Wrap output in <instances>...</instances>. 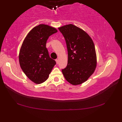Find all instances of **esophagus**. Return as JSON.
<instances>
[{
  "label": "esophagus",
  "mask_w": 122,
  "mask_h": 122,
  "mask_svg": "<svg viewBox=\"0 0 122 122\" xmlns=\"http://www.w3.org/2000/svg\"><path fill=\"white\" fill-rule=\"evenodd\" d=\"M56 64H58L59 63V60H58V59H56Z\"/></svg>",
  "instance_id": "obj_1"
}]
</instances>
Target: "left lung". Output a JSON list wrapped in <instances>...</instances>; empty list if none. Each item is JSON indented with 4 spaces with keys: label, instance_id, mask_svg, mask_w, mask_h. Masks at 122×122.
Returning <instances> with one entry per match:
<instances>
[{
    "label": "left lung",
    "instance_id": "left-lung-1",
    "mask_svg": "<svg viewBox=\"0 0 122 122\" xmlns=\"http://www.w3.org/2000/svg\"><path fill=\"white\" fill-rule=\"evenodd\" d=\"M59 30L65 39L68 55V64L62 72L70 83L82 84L94 73L97 66L94 44L86 32L72 24Z\"/></svg>",
    "mask_w": 122,
    "mask_h": 122
}]
</instances>
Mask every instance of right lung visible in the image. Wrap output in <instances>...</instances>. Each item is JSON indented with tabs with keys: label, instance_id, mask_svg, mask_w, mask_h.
I'll return each instance as SVG.
<instances>
[{
	"label": "right lung",
	"instance_id": "right-lung-1",
	"mask_svg": "<svg viewBox=\"0 0 122 122\" xmlns=\"http://www.w3.org/2000/svg\"><path fill=\"white\" fill-rule=\"evenodd\" d=\"M56 28L41 24L28 33L20 49V67L27 76L36 84L48 79L56 62L49 56L46 48L49 37L57 32Z\"/></svg>",
	"mask_w": 122,
	"mask_h": 122
}]
</instances>
